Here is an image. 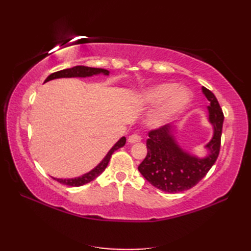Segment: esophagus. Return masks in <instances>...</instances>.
Returning <instances> with one entry per match:
<instances>
[{
  "mask_svg": "<svg viewBox=\"0 0 251 251\" xmlns=\"http://www.w3.org/2000/svg\"><path fill=\"white\" fill-rule=\"evenodd\" d=\"M140 141H141V137L139 135L134 134V135L129 136V138H128L129 143H137V142H140Z\"/></svg>",
  "mask_w": 251,
  "mask_h": 251,
  "instance_id": "obj_1",
  "label": "esophagus"
}]
</instances>
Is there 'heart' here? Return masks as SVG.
<instances>
[{"instance_id":"b5f03b06","label":"heart","mask_w":251,"mask_h":251,"mask_svg":"<svg viewBox=\"0 0 251 251\" xmlns=\"http://www.w3.org/2000/svg\"><path fill=\"white\" fill-rule=\"evenodd\" d=\"M139 103L145 106H155L149 116V125L161 127L172 121L186 109L191 95L184 88H178L175 83H164L152 86L139 96Z\"/></svg>"}]
</instances>
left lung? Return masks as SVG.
I'll list each match as a JSON object with an SVG mask.
<instances>
[{
  "instance_id": "1",
  "label": "left lung",
  "mask_w": 251,
  "mask_h": 251,
  "mask_svg": "<svg viewBox=\"0 0 251 251\" xmlns=\"http://www.w3.org/2000/svg\"><path fill=\"white\" fill-rule=\"evenodd\" d=\"M209 101L208 121L214 128L211 140L205 148L208 154L197 157L183 150L175 137V125L167 124L149 132L148 154L138 166L140 174L155 188L168 193H178L193 188L205 177L219 155L225 115L216 96L201 87Z\"/></svg>"
}]
</instances>
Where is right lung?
<instances>
[{
  "label": "right lung",
  "instance_id": "obj_1",
  "mask_svg": "<svg viewBox=\"0 0 251 251\" xmlns=\"http://www.w3.org/2000/svg\"><path fill=\"white\" fill-rule=\"evenodd\" d=\"M109 71L105 70V69H100V68H90V67H85V66H76L70 69H65V70L58 71L55 73H51L50 75L47 76L45 79V82L51 81V79L55 78H61V77H87V76H93V75H98V74H103V75H109ZM126 143V138L122 137L121 139L117 141L115 145L111 148V150L108 152V154L104 156V158L101 161L97 166H96L94 169L90 170L89 173L84 174L81 177H76V178H71V179H58L51 177L52 179H55L58 182L65 185L69 186H81L86 183H89L90 181H93L98 177L100 174L103 173V170L106 168L109 164L110 158L116 150H119L120 148L124 147Z\"/></svg>",
  "mask_w": 251,
  "mask_h": 251
}]
</instances>
